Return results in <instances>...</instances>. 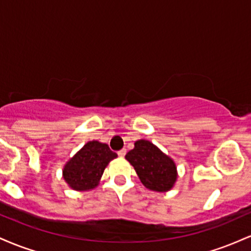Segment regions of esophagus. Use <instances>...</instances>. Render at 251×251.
Listing matches in <instances>:
<instances>
[{
	"label": "esophagus",
	"mask_w": 251,
	"mask_h": 251,
	"mask_svg": "<svg viewBox=\"0 0 251 251\" xmlns=\"http://www.w3.org/2000/svg\"><path fill=\"white\" fill-rule=\"evenodd\" d=\"M125 154H126V149H123V150H120V151H118V155H119V157H125Z\"/></svg>",
	"instance_id": "1"
}]
</instances>
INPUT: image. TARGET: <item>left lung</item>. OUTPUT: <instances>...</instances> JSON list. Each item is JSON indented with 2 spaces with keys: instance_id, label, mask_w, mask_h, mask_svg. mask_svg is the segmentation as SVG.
<instances>
[{
  "instance_id": "obj_1",
  "label": "left lung",
  "mask_w": 251,
  "mask_h": 251,
  "mask_svg": "<svg viewBox=\"0 0 251 251\" xmlns=\"http://www.w3.org/2000/svg\"><path fill=\"white\" fill-rule=\"evenodd\" d=\"M145 188L155 192H168L178 178L177 165L170 155L146 139L134 143V149L125 155Z\"/></svg>"
}]
</instances>
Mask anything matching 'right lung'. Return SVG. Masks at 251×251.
I'll use <instances>...</instances> for the list:
<instances>
[{
  "mask_svg": "<svg viewBox=\"0 0 251 251\" xmlns=\"http://www.w3.org/2000/svg\"><path fill=\"white\" fill-rule=\"evenodd\" d=\"M118 154L111 151L107 144L98 140L86 143L65 164L62 178L72 190L89 191L99 185L103 171Z\"/></svg>",
  "mask_w": 251,
  "mask_h": 251,
  "instance_id": "add662e5",
  "label": "right lung"
}]
</instances>
